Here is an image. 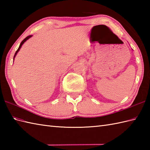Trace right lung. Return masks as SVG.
Here are the masks:
<instances>
[{"label": "right lung", "instance_id": "1", "mask_svg": "<svg viewBox=\"0 0 150 150\" xmlns=\"http://www.w3.org/2000/svg\"><path fill=\"white\" fill-rule=\"evenodd\" d=\"M32 37V35H29V36H28L27 37H26V38H25V39L23 40H22V42H21V44H20V46H19V47H18V50H17V51H16V52H15V55H14V57H13V59H15V56L16 55H17V53L18 52V51L19 50H20V49H21V47H22V44H23L25 42H26V41L27 40H28V39H30V37Z\"/></svg>", "mask_w": 150, "mask_h": 150}]
</instances>
